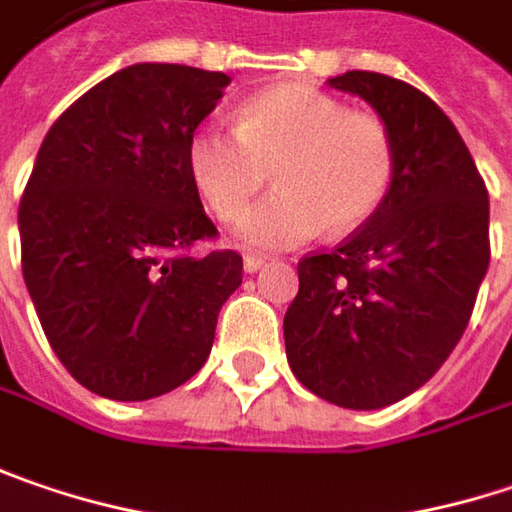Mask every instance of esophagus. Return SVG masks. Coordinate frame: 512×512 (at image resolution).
Returning a JSON list of instances; mask_svg holds the SVG:
<instances>
[{"mask_svg": "<svg viewBox=\"0 0 512 512\" xmlns=\"http://www.w3.org/2000/svg\"><path fill=\"white\" fill-rule=\"evenodd\" d=\"M266 266V257L263 255H246L243 257V269L246 272H257V269H263Z\"/></svg>", "mask_w": 512, "mask_h": 512, "instance_id": "34e87169", "label": "esophagus"}]
</instances>
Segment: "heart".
Returning a JSON list of instances; mask_svg holds the SVG:
<instances>
[{
	"label": "heart",
	"mask_w": 512,
	"mask_h": 512,
	"mask_svg": "<svg viewBox=\"0 0 512 512\" xmlns=\"http://www.w3.org/2000/svg\"><path fill=\"white\" fill-rule=\"evenodd\" d=\"M188 170L217 220H237L272 170L278 191L243 217L252 249H292L327 226H365L394 185L397 147L388 124L313 86H275L237 106L234 130L199 127Z\"/></svg>",
	"instance_id": "b5f03b06"
}]
</instances>
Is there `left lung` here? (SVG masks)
<instances>
[{
    "label": "left lung",
    "instance_id": "1",
    "mask_svg": "<svg viewBox=\"0 0 512 512\" xmlns=\"http://www.w3.org/2000/svg\"><path fill=\"white\" fill-rule=\"evenodd\" d=\"M330 86L379 112L397 173L365 226L298 260L286 359L321 400L382 408L429 382L464 336L490 266V199L464 138L426 92L376 72H345Z\"/></svg>",
    "mask_w": 512,
    "mask_h": 512
}]
</instances>
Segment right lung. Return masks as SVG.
<instances>
[{"label":"right lung","instance_id":"1","mask_svg":"<svg viewBox=\"0 0 512 512\" xmlns=\"http://www.w3.org/2000/svg\"><path fill=\"white\" fill-rule=\"evenodd\" d=\"M228 75L136 63L69 106L37 153L19 202L22 278L48 345L77 382L136 403L205 365L217 316L243 284L214 240L188 141Z\"/></svg>","mask_w":512,"mask_h":512}]
</instances>
